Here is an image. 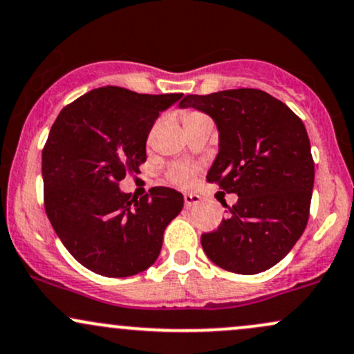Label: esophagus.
I'll list each match as a JSON object with an SVG mask.
<instances>
[{
  "instance_id": "obj_1",
  "label": "esophagus",
  "mask_w": 354,
  "mask_h": 354,
  "mask_svg": "<svg viewBox=\"0 0 354 354\" xmlns=\"http://www.w3.org/2000/svg\"><path fill=\"white\" fill-rule=\"evenodd\" d=\"M200 203H201V196H200V194H191V193L185 194V205H186V208H191V206H196V205H200Z\"/></svg>"
}]
</instances>
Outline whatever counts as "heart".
I'll return each instance as SVG.
<instances>
[{
    "label": "heart",
    "instance_id": "obj_1",
    "mask_svg": "<svg viewBox=\"0 0 354 354\" xmlns=\"http://www.w3.org/2000/svg\"><path fill=\"white\" fill-rule=\"evenodd\" d=\"M205 115L200 111H193V109H188V111L183 113V121H185V124L191 123V121L194 120H200ZM169 180H171L174 185H180V186H188L193 183L194 176H196V168L194 166H189V165H178L174 166V168L169 169L168 173Z\"/></svg>",
    "mask_w": 354,
    "mask_h": 354
}]
</instances>
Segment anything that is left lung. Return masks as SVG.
Returning <instances> with one entry per match:
<instances>
[{
  "label": "left lung",
  "mask_w": 354,
  "mask_h": 354,
  "mask_svg": "<svg viewBox=\"0 0 354 354\" xmlns=\"http://www.w3.org/2000/svg\"><path fill=\"white\" fill-rule=\"evenodd\" d=\"M180 106L214 120L219 151L206 180L238 194L218 230L201 234L203 250L231 273L270 270L290 253L310 218L315 161L303 121L253 88L188 95Z\"/></svg>",
  "instance_id": "1"
}]
</instances>
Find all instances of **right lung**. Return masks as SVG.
Here are the masks:
<instances>
[{
    "mask_svg": "<svg viewBox=\"0 0 354 354\" xmlns=\"http://www.w3.org/2000/svg\"><path fill=\"white\" fill-rule=\"evenodd\" d=\"M181 96L104 86L64 106L53 123L41 158L44 209L61 243L88 270L124 278L160 256L183 194L154 186L138 200L118 183L145 163L149 129Z\"/></svg>",
    "mask_w": 354,
    "mask_h": 354,
    "instance_id": "add662e5",
    "label": "right lung"
}]
</instances>
